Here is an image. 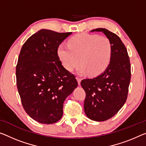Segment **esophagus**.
Masks as SVG:
<instances>
[{
    "instance_id": "1",
    "label": "esophagus",
    "mask_w": 146,
    "mask_h": 146,
    "mask_svg": "<svg viewBox=\"0 0 146 146\" xmlns=\"http://www.w3.org/2000/svg\"><path fill=\"white\" fill-rule=\"evenodd\" d=\"M76 80H78V84L79 85H80V84H81V81H82V78H80V77H76Z\"/></svg>"
}]
</instances>
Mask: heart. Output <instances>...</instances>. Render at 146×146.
Segmentation results:
<instances>
[{"label":"heart","mask_w":146,"mask_h":146,"mask_svg":"<svg viewBox=\"0 0 146 146\" xmlns=\"http://www.w3.org/2000/svg\"><path fill=\"white\" fill-rule=\"evenodd\" d=\"M111 52L112 45L108 38L87 33L74 36L69 40L68 46L62 44L58 50L62 64L67 70H72L81 61L78 72L88 73L91 76L99 75L106 70Z\"/></svg>","instance_id":"b5f03b06"}]
</instances>
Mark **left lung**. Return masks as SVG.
I'll return each mask as SVG.
<instances>
[{
  "instance_id": "8db88e82",
  "label": "left lung",
  "mask_w": 146,
  "mask_h": 146,
  "mask_svg": "<svg viewBox=\"0 0 146 146\" xmlns=\"http://www.w3.org/2000/svg\"><path fill=\"white\" fill-rule=\"evenodd\" d=\"M91 31L102 32L112 45L111 60L105 71L95 78L81 82L86 93L85 113L92 120L104 121L115 115L126 102L131 63L126 47L117 35L104 28Z\"/></svg>"
}]
</instances>
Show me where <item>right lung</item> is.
I'll return each mask as SVG.
<instances>
[{"label":"right lung","mask_w":146,"mask_h":146,"mask_svg":"<svg viewBox=\"0 0 146 146\" xmlns=\"http://www.w3.org/2000/svg\"><path fill=\"white\" fill-rule=\"evenodd\" d=\"M72 33L42 29L29 38L20 51L16 83L27 113L36 121L51 124L63 113L66 98L78 86L76 76L64 68L58 48Z\"/></svg>","instance_id":"1"}]
</instances>
